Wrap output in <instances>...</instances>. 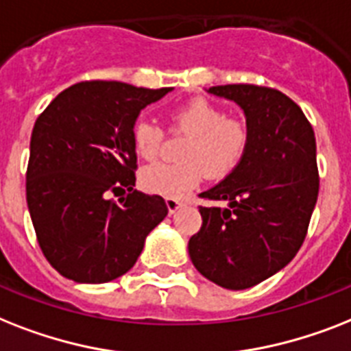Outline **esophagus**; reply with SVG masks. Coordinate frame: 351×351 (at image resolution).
<instances>
[{
	"label": "esophagus",
	"mask_w": 351,
	"mask_h": 351,
	"mask_svg": "<svg viewBox=\"0 0 351 351\" xmlns=\"http://www.w3.org/2000/svg\"><path fill=\"white\" fill-rule=\"evenodd\" d=\"M166 205H167V210H169V215H175L176 210L180 209L184 202L178 200V198H166Z\"/></svg>",
	"instance_id": "obj_1"
}]
</instances>
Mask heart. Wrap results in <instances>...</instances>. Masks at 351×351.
<instances>
[{
  "label": "heart",
  "mask_w": 351,
  "mask_h": 351,
  "mask_svg": "<svg viewBox=\"0 0 351 351\" xmlns=\"http://www.w3.org/2000/svg\"><path fill=\"white\" fill-rule=\"evenodd\" d=\"M171 130L187 131L191 138L182 149V162H155L141 171L142 189L153 195L178 198L204 178H223L240 164L249 130L243 122L225 117V111L204 97H196L169 113ZM164 131L141 119L133 124L131 141L136 155L151 160L158 155Z\"/></svg>",
  "instance_id": "b5f03b06"
}]
</instances>
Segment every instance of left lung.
<instances>
[{"label": "left lung", "mask_w": 351, "mask_h": 351, "mask_svg": "<svg viewBox=\"0 0 351 351\" xmlns=\"http://www.w3.org/2000/svg\"><path fill=\"white\" fill-rule=\"evenodd\" d=\"M243 110L249 144L225 180L202 193L227 207H202L189 256L202 276L229 290L250 289L287 267L304 241L319 195L315 135L301 108L274 88L207 90Z\"/></svg>", "instance_id": "1"}]
</instances>
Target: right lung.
<instances>
[{
	"label": "right lung",
	"mask_w": 351,
	"mask_h": 351,
	"mask_svg": "<svg viewBox=\"0 0 351 351\" xmlns=\"http://www.w3.org/2000/svg\"><path fill=\"white\" fill-rule=\"evenodd\" d=\"M171 88L84 81L37 117L30 138L27 204L48 263L75 283H108L136 263L167 216L158 195L135 189L131 130L141 110ZM124 192L115 202L110 194Z\"/></svg>",
	"instance_id": "right-lung-1"
}]
</instances>
